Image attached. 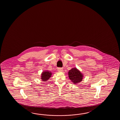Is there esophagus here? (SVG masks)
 Instances as JSON below:
<instances>
[{"label": "esophagus", "instance_id": "esophagus-1", "mask_svg": "<svg viewBox=\"0 0 120 120\" xmlns=\"http://www.w3.org/2000/svg\"><path fill=\"white\" fill-rule=\"evenodd\" d=\"M57 70H58V71H63V69H62V68H58L57 69Z\"/></svg>", "mask_w": 120, "mask_h": 120}]
</instances>
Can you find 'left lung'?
<instances>
[{
	"label": "left lung",
	"instance_id": "8db88e82",
	"mask_svg": "<svg viewBox=\"0 0 120 120\" xmlns=\"http://www.w3.org/2000/svg\"><path fill=\"white\" fill-rule=\"evenodd\" d=\"M69 79L74 84H77L82 82L84 75L81 71L75 67L71 69L68 72Z\"/></svg>",
	"mask_w": 120,
	"mask_h": 120
}]
</instances>
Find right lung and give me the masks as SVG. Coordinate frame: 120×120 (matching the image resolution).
Here are the masks:
<instances>
[{
  "label": "right lung",
  "mask_w": 120,
  "mask_h": 120,
  "mask_svg": "<svg viewBox=\"0 0 120 120\" xmlns=\"http://www.w3.org/2000/svg\"><path fill=\"white\" fill-rule=\"evenodd\" d=\"M52 73L51 71L48 70L44 71L41 74V79L43 82H47L50 77H51Z\"/></svg>",
  "instance_id": "obj_1"
}]
</instances>
